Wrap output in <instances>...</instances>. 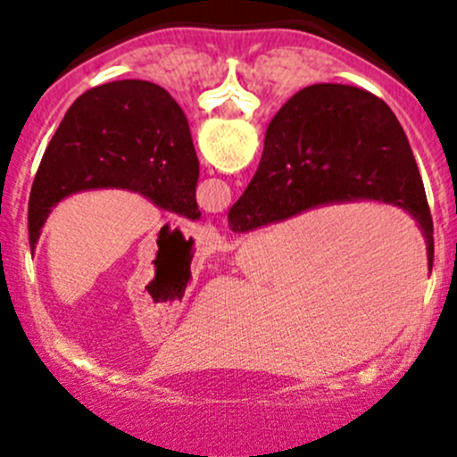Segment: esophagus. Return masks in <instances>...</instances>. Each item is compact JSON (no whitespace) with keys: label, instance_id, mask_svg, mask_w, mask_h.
<instances>
[{"label":"esophagus","instance_id":"34e87169","mask_svg":"<svg viewBox=\"0 0 457 457\" xmlns=\"http://www.w3.org/2000/svg\"><path fill=\"white\" fill-rule=\"evenodd\" d=\"M207 237H212V238H216V241H219V234H216L214 229H210V234H207Z\"/></svg>","mask_w":457,"mask_h":457}]
</instances>
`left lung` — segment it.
I'll use <instances>...</instances> for the list:
<instances>
[{"instance_id":"1","label":"left lung","mask_w":457,"mask_h":457,"mask_svg":"<svg viewBox=\"0 0 457 457\" xmlns=\"http://www.w3.org/2000/svg\"><path fill=\"white\" fill-rule=\"evenodd\" d=\"M196 181L190 126L168 90L139 79L92 87L68 108L35 174L30 250L53 207L86 190L135 192L161 210L199 220Z\"/></svg>"}]
</instances>
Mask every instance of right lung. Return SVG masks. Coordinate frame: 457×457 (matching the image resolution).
<instances>
[{
  "instance_id": "right-lung-1",
  "label": "right lung",
  "mask_w": 457,
  "mask_h": 457,
  "mask_svg": "<svg viewBox=\"0 0 457 457\" xmlns=\"http://www.w3.org/2000/svg\"><path fill=\"white\" fill-rule=\"evenodd\" d=\"M380 201L418 220L433 265V220L407 135L389 105L345 84L303 87L276 112L261 163L232 205V232H252L331 203Z\"/></svg>"
}]
</instances>
